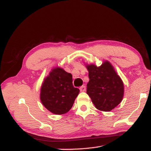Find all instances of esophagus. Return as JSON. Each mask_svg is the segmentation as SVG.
Returning a JSON list of instances; mask_svg holds the SVG:
<instances>
[{
	"label": "esophagus",
	"mask_w": 151,
	"mask_h": 151,
	"mask_svg": "<svg viewBox=\"0 0 151 151\" xmlns=\"http://www.w3.org/2000/svg\"><path fill=\"white\" fill-rule=\"evenodd\" d=\"M80 90L82 92H84L86 91V86H82L81 87H80Z\"/></svg>",
	"instance_id": "esophagus-1"
}]
</instances>
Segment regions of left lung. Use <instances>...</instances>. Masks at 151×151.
I'll list each match as a JSON object with an SVG mask.
<instances>
[{"mask_svg": "<svg viewBox=\"0 0 151 151\" xmlns=\"http://www.w3.org/2000/svg\"><path fill=\"white\" fill-rule=\"evenodd\" d=\"M89 81L87 94L95 108L103 111L113 110L123 100L124 84L111 64L106 60L97 67L94 64L86 65Z\"/></svg>", "mask_w": 151, "mask_h": 151, "instance_id": "1", "label": "left lung"}]
</instances>
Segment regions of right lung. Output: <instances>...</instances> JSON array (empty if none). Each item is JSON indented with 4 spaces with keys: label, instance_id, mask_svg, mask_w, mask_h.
Returning a JSON list of instances; mask_svg holds the SVG:
<instances>
[{
    "label": "right lung",
    "instance_id": "right-lung-1",
    "mask_svg": "<svg viewBox=\"0 0 151 151\" xmlns=\"http://www.w3.org/2000/svg\"><path fill=\"white\" fill-rule=\"evenodd\" d=\"M79 89L73 85L72 75L61 67H54L44 79L40 90V100L51 113L64 114L71 109Z\"/></svg>",
    "mask_w": 151,
    "mask_h": 151
}]
</instances>
